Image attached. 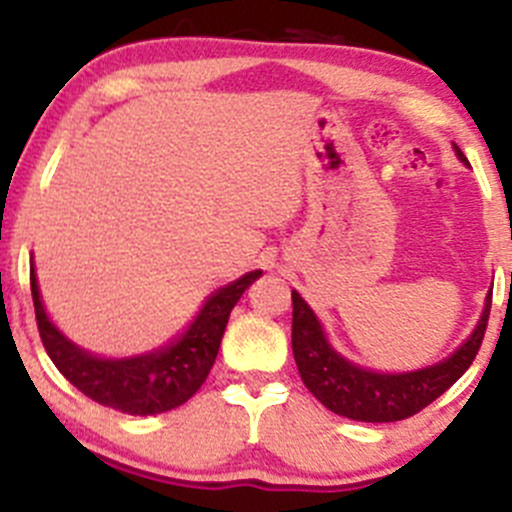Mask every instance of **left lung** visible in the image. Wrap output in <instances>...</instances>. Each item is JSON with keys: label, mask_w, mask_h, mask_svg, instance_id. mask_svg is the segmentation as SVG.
<instances>
[{"label": "left lung", "mask_w": 512, "mask_h": 512, "mask_svg": "<svg viewBox=\"0 0 512 512\" xmlns=\"http://www.w3.org/2000/svg\"><path fill=\"white\" fill-rule=\"evenodd\" d=\"M453 151L463 165H468L456 143ZM490 297L493 287L485 294L476 329L446 359L414 371H374L339 354L314 309L292 289V352L299 376L319 404L352 421L389 423L414 416L451 389L473 364L488 324Z\"/></svg>", "instance_id": "8db88e82"}]
</instances>
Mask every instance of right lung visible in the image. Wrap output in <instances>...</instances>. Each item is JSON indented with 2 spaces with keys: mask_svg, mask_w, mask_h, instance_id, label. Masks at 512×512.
Returning <instances> with one entry per match:
<instances>
[{
  "mask_svg": "<svg viewBox=\"0 0 512 512\" xmlns=\"http://www.w3.org/2000/svg\"><path fill=\"white\" fill-rule=\"evenodd\" d=\"M262 270H252L240 280L215 289L193 322L168 344L133 356H101L71 342L46 312L36 282L34 260L29 267L32 299L41 342L56 369L96 404L131 416H156L178 409L208 379L232 307Z\"/></svg>",
  "mask_w": 512,
  "mask_h": 512,
  "instance_id": "right-lung-1",
  "label": "right lung"
}]
</instances>
